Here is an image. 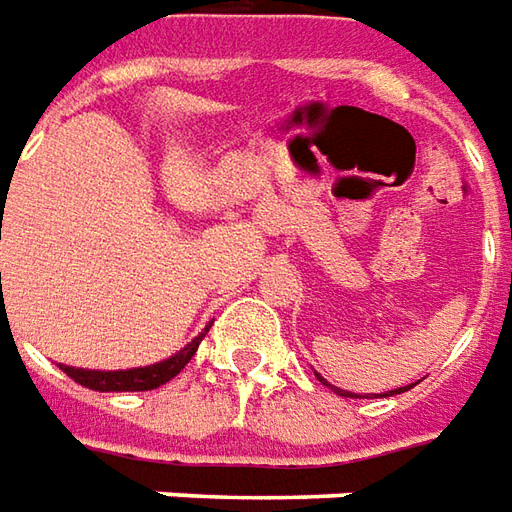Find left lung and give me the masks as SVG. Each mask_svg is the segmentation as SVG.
Segmentation results:
<instances>
[{"label":"left lung","mask_w":512,"mask_h":512,"mask_svg":"<svg viewBox=\"0 0 512 512\" xmlns=\"http://www.w3.org/2000/svg\"><path fill=\"white\" fill-rule=\"evenodd\" d=\"M317 379H320V376H317ZM320 382H323V379H320ZM334 390H337V387H334ZM404 390H407V387H398L393 393H404ZM337 393H340V396H351V393H345V390H337Z\"/></svg>","instance_id":"1"}]
</instances>
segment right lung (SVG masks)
<instances>
[{"instance_id":"obj_1","label":"right lung","mask_w":512,"mask_h":512,"mask_svg":"<svg viewBox=\"0 0 512 512\" xmlns=\"http://www.w3.org/2000/svg\"><path fill=\"white\" fill-rule=\"evenodd\" d=\"M209 331V329H206ZM206 334L195 337L192 343L186 345L183 351H178L175 357L164 359L158 365H147V368H133V370H83V368H69V365H61L63 373L74 379L77 384H83L88 390H100V393H139V390H155L161 384H167L169 379H175L186 365L189 359L195 357L197 345Z\"/></svg>"}]
</instances>
